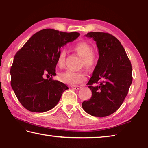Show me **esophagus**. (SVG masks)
I'll return each mask as SVG.
<instances>
[{
  "label": "esophagus",
  "mask_w": 148,
  "mask_h": 148,
  "mask_svg": "<svg viewBox=\"0 0 148 148\" xmlns=\"http://www.w3.org/2000/svg\"><path fill=\"white\" fill-rule=\"evenodd\" d=\"M71 88L73 89V90H79L82 88V87L80 86H71Z\"/></svg>",
  "instance_id": "esophagus-1"
}]
</instances>
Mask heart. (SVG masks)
<instances>
[{
    "mask_svg": "<svg viewBox=\"0 0 148 148\" xmlns=\"http://www.w3.org/2000/svg\"><path fill=\"white\" fill-rule=\"evenodd\" d=\"M73 49L82 57V64L88 68L93 66L97 62L98 57L96 53L92 51L93 48L90 44L86 41H80L73 46ZM65 51H61L57 58V66L63 68L65 62ZM86 74L83 71H73L68 70L58 75V79L63 83L75 85L84 82L86 80Z\"/></svg>",
    "mask_w": 148,
    "mask_h": 148,
    "instance_id": "obj_1",
    "label": "heart"
}]
</instances>
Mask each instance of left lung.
<instances>
[{
  "mask_svg": "<svg viewBox=\"0 0 148 148\" xmlns=\"http://www.w3.org/2000/svg\"><path fill=\"white\" fill-rule=\"evenodd\" d=\"M86 37L96 42L99 57L88 82L92 96L82 106L90 115L104 117L115 113L126 98L133 80L132 64L121 43L112 35L95 32ZM99 82V85H93Z\"/></svg>",
  "mask_w": 148,
  "mask_h": 148,
  "instance_id": "left-lung-1",
  "label": "left lung"
}]
</instances>
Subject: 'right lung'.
<instances>
[{"label": "right lung", "mask_w": 148, "mask_h": 148, "mask_svg": "<svg viewBox=\"0 0 148 148\" xmlns=\"http://www.w3.org/2000/svg\"><path fill=\"white\" fill-rule=\"evenodd\" d=\"M79 35L78 32L44 29L32 35L15 54L10 69L11 86L19 102L27 110L46 112L59 102L68 86L52 78L44 77L56 75L61 47Z\"/></svg>", "instance_id": "right-lung-1"}]
</instances>
